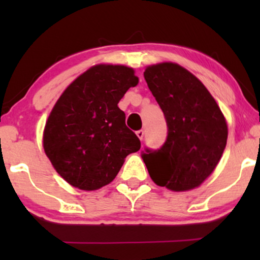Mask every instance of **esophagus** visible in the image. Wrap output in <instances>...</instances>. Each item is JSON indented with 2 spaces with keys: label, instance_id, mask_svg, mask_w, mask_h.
Returning a JSON list of instances; mask_svg holds the SVG:
<instances>
[{
  "label": "esophagus",
  "instance_id": "esophagus-1",
  "mask_svg": "<svg viewBox=\"0 0 260 260\" xmlns=\"http://www.w3.org/2000/svg\"><path fill=\"white\" fill-rule=\"evenodd\" d=\"M136 134H137V137H138V138H139L140 140H142V139H143V137H144V131H143V129L137 131Z\"/></svg>",
  "mask_w": 260,
  "mask_h": 260
}]
</instances>
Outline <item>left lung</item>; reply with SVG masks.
<instances>
[{"label":"left lung","mask_w":260,"mask_h":260,"mask_svg":"<svg viewBox=\"0 0 260 260\" xmlns=\"http://www.w3.org/2000/svg\"><path fill=\"white\" fill-rule=\"evenodd\" d=\"M145 82L168 124V137L156 150L145 148L142 159L157 186L193 189L216 168L228 142V124L208 89L176 63L149 66Z\"/></svg>","instance_id":"8db88e82"}]
</instances>
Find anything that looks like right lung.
Masks as SVG:
<instances>
[{"instance_id":"obj_1","label":"right lung","mask_w":260,"mask_h":260,"mask_svg":"<svg viewBox=\"0 0 260 260\" xmlns=\"http://www.w3.org/2000/svg\"><path fill=\"white\" fill-rule=\"evenodd\" d=\"M138 84L132 68L94 66L63 91L44 131V149L57 174L73 187L94 190L113 181L124 157L140 149L117 106Z\"/></svg>"}]
</instances>
